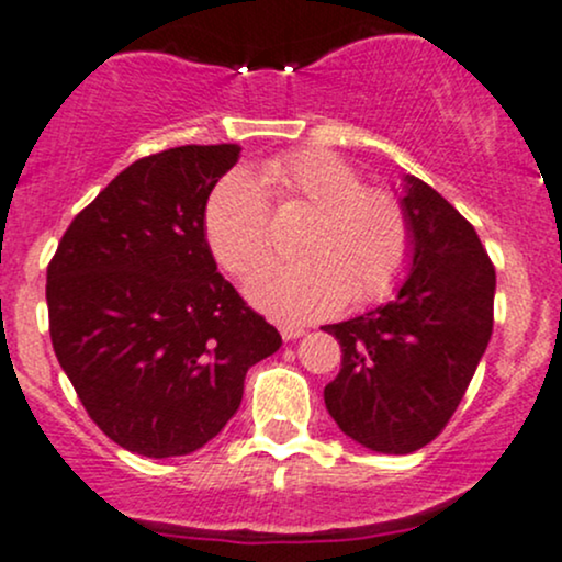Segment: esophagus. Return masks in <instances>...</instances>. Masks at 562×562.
Wrapping results in <instances>:
<instances>
[{
    "instance_id": "1",
    "label": "esophagus",
    "mask_w": 562,
    "mask_h": 562,
    "mask_svg": "<svg viewBox=\"0 0 562 562\" xmlns=\"http://www.w3.org/2000/svg\"><path fill=\"white\" fill-rule=\"evenodd\" d=\"M280 333L285 340H295V338H301L306 330H303V327H295V325H280Z\"/></svg>"
}]
</instances>
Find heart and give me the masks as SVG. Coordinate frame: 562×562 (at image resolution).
Segmentation results:
<instances>
[{"label":"heart","mask_w":562,"mask_h":562,"mask_svg":"<svg viewBox=\"0 0 562 562\" xmlns=\"http://www.w3.org/2000/svg\"><path fill=\"white\" fill-rule=\"evenodd\" d=\"M261 182L282 200L317 209L301 250L308 259L269 263L248 280L256 308L285 322H306L338 312L344 303L385 299L409 259V224L398 200L367 190L346 160L322 150H301L261 166ZM205 240L232 274L254 272L269 254V203L248 173L224 177L203 216Z\"/></svg>","instance_id":"heart-1"}]
</instances>
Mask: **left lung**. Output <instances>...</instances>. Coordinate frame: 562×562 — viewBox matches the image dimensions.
<instances>
[{
  "instance_id": "obj_1",
  "label": "left lung",
  "mask_w": 562,
  "mask_h": 562,
  "mask_svg": "<svg viewBox=\"0 0 562 562\" xmlns=\"http://www.w3.org/2000/svg\"><path fill=\"white\" fill-rule=\"evenodd\" d=\"M406 280L396 299L325 333L340 372L325 406L348 438L409 454L441 434L475 375L494 327V263L468 222L423 179L404 177Z\"/></svg>"
}]
</instances>
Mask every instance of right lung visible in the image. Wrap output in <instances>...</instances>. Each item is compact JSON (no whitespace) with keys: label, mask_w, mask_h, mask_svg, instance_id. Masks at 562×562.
<instances>
[{"label":"right lung","mask_w":562,"mask_h":562,"mask_svg":"<svg viewBox=\"0 0 562 562\" xmlns=\"http://www.w3.org/2000/svg\"><path fill=\"white\" fill-rule=\"evenodd\" d=\"M240 145L139 158L70 222L47 267L55 357L83 409L134 454L182 457L243 402L280 333L216 272L203 216Z\"/></svg>","instance_id":"add662e5"}]
</instances>
